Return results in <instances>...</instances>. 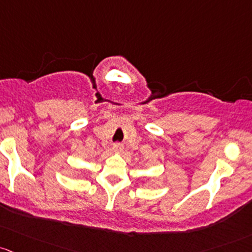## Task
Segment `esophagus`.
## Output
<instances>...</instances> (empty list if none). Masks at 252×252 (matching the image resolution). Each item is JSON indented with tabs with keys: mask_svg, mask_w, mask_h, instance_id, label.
I'll list each match as a JSON object with an SVG mask.
<instances>
[{
	"mask_svg": "<svg viewBox=\"0 0 252 252\" xmlns=\"http://www.w3.org/2000/svg\"><path fill=\"white\" fill-rule=\"evenodd\" d=\"M112 148L116 149V151H118V149H122V145L121 143H113Z\"/></svg>",
	"mask_w": 252,
	"mask_h": 252,
	"instance_id": "esophagus-1",
	"label": "esophagus"
}]
</instances>
